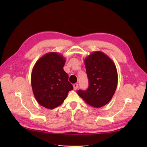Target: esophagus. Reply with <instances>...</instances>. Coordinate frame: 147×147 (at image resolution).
Returning <instances> with one entry per match:
<instances>
[{
    "label": "esophagus",
    "mask_w": 147,
    "mask_h": 147,
    "mask_svg": "<svg viewBox=\"0 0 147 147\" xmlns=\"http://www.w3.org/2000/svg\"><path fill=\"white\" fill-rule=\"evenodd\" d=\"M73 88H74V90H76L78 89V83L74 84V85H73Z\"/></svg>",
    "instance_id": "obj_1"
}]
</instances>
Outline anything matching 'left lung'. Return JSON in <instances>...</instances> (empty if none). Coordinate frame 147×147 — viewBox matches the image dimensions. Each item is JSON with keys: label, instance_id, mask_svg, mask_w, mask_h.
I'll return each mask as SVG.
<instances>
[{"label": "left lung", "instance_id": "1", "mask_svg": "<svg viewBox=\"0 0 147 147\" xmlns=\"http://www.w3.org/2000/svg\"><path fill=\"white\" fill-rule=\"evenodd\" d=\"M85 64L89 86L78 90V94L87 104L99 108L112 99L117 86V71L114 62L100 51H95L86 57Z\"/></svg>", "mask_w": 147, "mask_h": 147}]
</instances>
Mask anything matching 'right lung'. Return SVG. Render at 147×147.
<instances>
[{"label":"right lung","instance_id":"1","mask_svg":"<svg viewBox=\"0 0 147 147\" xmlns=\"http://www.w3.org/2000/svg\"><path fill=\"white\" fill-rule=\"evenodd\" d=\"M65 59L57 52H49L36 62L31 82L33 95L38 104L52 109L63 103L68 92L73 90L63 69Z\"/></svg>","mask_w":147,"mask_h":147}]
</instances>
